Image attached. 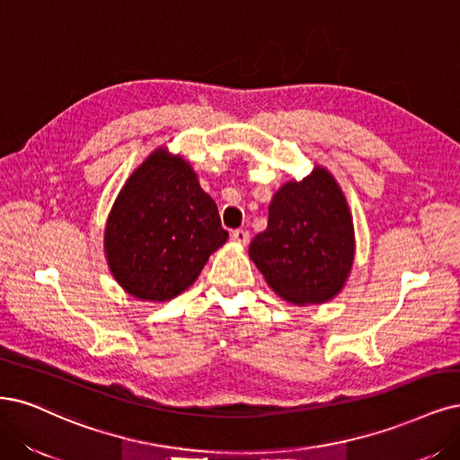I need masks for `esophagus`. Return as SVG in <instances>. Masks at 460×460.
Returning a JSON list of instances; mask_svg holds the SVG:
<instances>
[{"label":"esophagus","mask_w":460,"mask_h":460,"mask_svg":"<svg viewBox=\"0 0 460 460\" xmlns=\"http://www.w3.org/2000/svg\"><path fill=\"white\" fill-rule=\"evenodd\" d=\"M249 237H251V234H249L247 228H237V230L232 232V240L237 242V243H242V245L249 243Z\"/></svg>","instance_id":"esophagus-1"}]
</instances>
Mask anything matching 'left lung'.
<instances>
[{
  "instance_id": "8db88e82",
  "label": "left lung",
  "mask_w": 460,
  "mask_h": 460,
  "mask_svg": "<svg viewBox=\"0 0 460 460\" xmlns=\"http://www.w3.org/2000/svg\"><path fill=\"white\" fill-rule=\"evenodd\" d=\"M268 285L295 305L335 296L350 274L354 226L339 184L322 167L283 184L268 208V226L249 245Z\"/></svg>"
}]
</instances>
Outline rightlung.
<instances>
[{"label": "right lung", "instance_id": "obj_1", "mask_svg": "<svg viewBox=\"0 0 460 460\" xmlns=\"http://www.w3.org/2000/svg\"><path fill=\"white\" fill-rule=\"evenodd\" d=\"M226 240L217 205L192 167L157 150L119 192L104 249L110 270L129 295L169 300L196 281Z\"/></svg>", "mask_w": 460, "mask_h": 460}]
</instances>
